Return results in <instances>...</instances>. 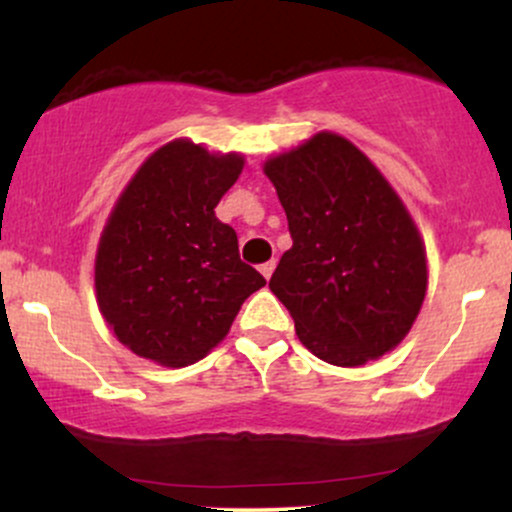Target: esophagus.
<instances>
[{"label":"esophagus","instance_id":"esophagus-1","mask_svg":"<svg viewBox=\"0 0 512 512\" xmlns=\"http://www.w3.org/2000/svg\"><path fill=\"white\" fill-rule=\"evenodd\" d=\"M274 267H276V262H274V260H269V262H264V264H260V272H262V276H264V279H269V276H272V272H274Z\"/></svg>","mask_w":512,"mask_h":512}]
</instances>
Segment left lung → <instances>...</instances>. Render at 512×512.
Masks as SVG:
<instances>
[{"label": "left lung", "instance_id": "obj_1", "mask_svg": "<svg viewBox=\"0 0 512 512\" xmlns=\"http://www.w3.org/2000/svg\"><path fill=\"white\" fill-rule=\"evenodd\" d=\"M291 250L269 289L305 349L363 366L407 337L426 296L424 240L390 182L349 139L320 132L269 158Z\"/></svg>", "mask_w": 512, "mask_h": 512}]
</instances>
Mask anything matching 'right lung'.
Returning a JSON list of instances; mask_svg holds the SVG:
<instances>
[{
  "instance_id": "right-lung-1",
  "label": "right lung",
  "mask_w": 512,
  "mask_h": 512,
  "mask_svg": "<svg viewBox=\"0 0 512 512\" xmlns=\"http://www.w3.org/2000/svg\"><path fill=\"white\" fill-rule=\"evenodd\" d=\"M240 170L243 156L175 139L146 158L117 199L98 243L96 296L110 330L137 356L190 366L267 284L214 214Z\"/></svg>"
}]
</instances>
